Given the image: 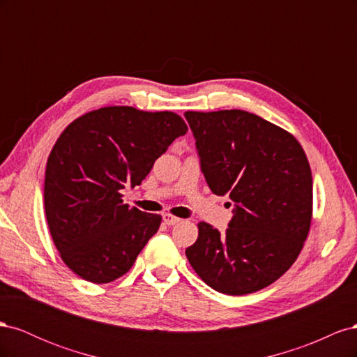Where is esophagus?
Returning a JSON list of instances; mask_svg holds the SVG:
<instances>
[{"instance_id":"1","label":"esophagus","mask_w":357,"mask_h":357,"mask_svg":"<svg viewBox=\"0 0 357 357\" xmlns=\"http://www.w3.org/2000/svg\"><path fill=\"white\" fill-rule=\"evenodd\" d=\"M162 219H164V223L168 225V226H172V225H176V223L180 222L178 218H176V215H171V214H168V213L162 215Z\"/></svg>"}]
</instances>
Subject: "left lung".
Instances as JSON below:
<instances>
[{"label":"left lung","mask_w":357,"mask_h":357,"mask_svg":"<svg viewBox=\"0 0 357 357\" xmlns=\"http://www.w3.org/2000/svg\"><path fill=\"white\" fill-rule=\"evenodd\" d=\"M185 117L208 188L234 202L226 231L199 222L186 256L211 289L253 294L282 277L304 245L312 211L308 159L294 135L253 113Z\"/></svg>","instance_id":"8db88e82"}]
</instances>
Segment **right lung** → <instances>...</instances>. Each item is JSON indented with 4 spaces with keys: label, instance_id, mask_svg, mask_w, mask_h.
Returning <instances> with one entry per match:
<instances>
[{
    "label": "right lung",
    "instance_id": "add662e5",
    "mask_svg": "<svg viewBox=\"0 0 357 357\" xmlns=\"http://www.w3.org/2000/svg\"><path fill=\"white\" fill-rule=\"evenodd\" d=\"M188 132L172 112L104 107L70 123L53 146L45 178L47 225L62 261L91 283L126 274L158 232L160 215L123 204L169 144Z\"/></svg>",
    "mask_w": 357,
    "mask_h": 357
}]
</instances>
